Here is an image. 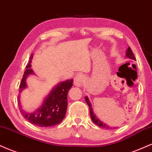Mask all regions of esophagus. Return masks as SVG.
<instances>
[{"mask_svg": "<svg viewBox=\"0 0 152 152\" xmlns=\"http://www.w3.org/2000/svg\"><path fill=\"white\" fill-rule=\"evenodd\" d=\"M85 76L82 74H78L74 78V85L76 86H81L84 83Z\"/></svg>", "mask_w": 152, "mask_h": 152, "instance_id": "34e87169", "label": "esophagus"}]
</instances>
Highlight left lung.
<instances>
[{"label": "left lung", "mask_w": 152, "mask_h": 152, "mask_svg": "<svg viewBox=\"0 0 152 152\" xmlns=\"http://www.w3.org/2000/svg\"><path fill=\"white\" fill-rule=\"evenodd\" d=\"M126 57H127V58H131V59L135 60V57H134V54H133L132 51V49H130V47H128V49H127V53H126ZM85 100H86V101L88 105V107H89V110H90V115H91V120H93V122H94L96 125L99 126V127H102V128L109 129L110 128V126L107 125L105 123H104V122H102L101 120H100L99 119L97 118L96 115L94 114V110H93L92 105H91V103H90V101H89L88 98L87 96L85 97ZM110 128H112V127H111Z\"/></svg>", "instance_id": "obj_1"}]
</instances>
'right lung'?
Wrapping results in <instances>:
<instances>
[{"label": "right lung", "instance_id": "right-lung-1", "mask_svg": "<svg viewBox=\"0 0 152 152\" xmlns=\"http://www.w3.org/2000/svg\"><path fill=\"white\" fill-rule=\"evenodd\" d=\"M32 57L33 54H31L30 61L26 66V70L24 72L23 77L20 84V93L27 88L26 78L27 76L30 74H34L33 71L31 69L30 64ZM73 82L74 80L71 79L58 83V85L53 88L48 96L45 98L42 105L32 113H27L23 110L20 102L19 96L18 104L21 114L27 120L39 127H47L59 124L65 118L68 105L67 95L69 91L72 87Z\"/></svg>", "mask_w": 152, "mask_h": 152}]
</instances>
